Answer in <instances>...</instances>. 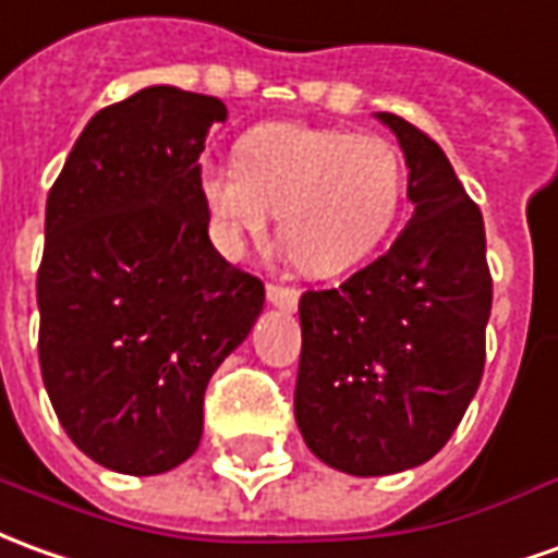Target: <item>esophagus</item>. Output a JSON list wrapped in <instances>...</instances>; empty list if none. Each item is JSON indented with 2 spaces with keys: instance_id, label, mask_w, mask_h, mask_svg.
<instances>
[{
  "instance_id": "1",
  "label": "esophagus",
  "mask_w": 558,
  "mask_h": 558,
  "mask_svg": "<svg viewBox=\"0 0 558 558\" xmlns=\"http://www.w3.org/2000/svg\"><path fill=\"white\" fill-rule=\"evenodd\" d=\"M266 295L271 305L278 307H295L299 305V290L295 287H287V283H268L266 287Z\"/></svg>"
}]
</instances>
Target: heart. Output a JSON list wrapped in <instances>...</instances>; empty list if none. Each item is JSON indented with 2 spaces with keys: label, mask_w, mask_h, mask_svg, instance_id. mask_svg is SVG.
<instances>
[{
  "label": "heart",
  "mask_w": 558,
  "mask_h": 558,
  "mask_svg": "<svg viewBox=\"0 0 558 558\" xmlns=\"http://www.w3.org/2000/svg\"><path fill=\"white\" fill-rule=\"evenodd\" d=\"M235 157L198 171V193L226 253L263 235L278 211L287 256L323 278L362 263L399 220L408 169L384 135L266 123L241 138Z\"/></svg>",
  "instance_id": "1"
}]
</instances>
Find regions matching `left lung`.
Masks as SVG:
<instances>
[{
  "label": "left lung",
  "mask_w": 558,
  "mask_h": 558,
  "mask_svg": "<svg viewBox=\"0 0 558 558\" xmlns=\"http://www.w3.org/2000/svg\"><path fill=\"white\" fill-rule=\"evenodd\" d=\"M408 162L411 223L338 290L299 299L295 423L311 453L356 477L423 465L481 387L493 275L481 208L450 159L380 111Z\"/></svg>",
  "instance_id": "1"
}]
</instances>
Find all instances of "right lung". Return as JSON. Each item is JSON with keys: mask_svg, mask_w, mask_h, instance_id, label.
Instances as JSON below:
<instances>
[{"mask_svg": "<svg viewBox=\"0 0 558 558\" xmlns=\"http://www.w3.org/2000/svg\"><path fill=\"white\" fill-rule=\"evenodd\" d=\"M214 96L147 87L87 123L48 193L38 365L65 435L120 474H162L202 441L205 387L266 287L208 239L198 157Z\"/></svg>", "mask_w": 558, "mask_h": 558, "instance_id": "add662e5", "label": "right lung"}]
</instances>
